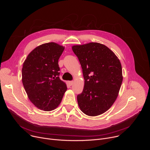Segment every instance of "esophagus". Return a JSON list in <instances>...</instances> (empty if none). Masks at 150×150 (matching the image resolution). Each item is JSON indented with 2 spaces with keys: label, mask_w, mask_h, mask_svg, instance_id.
Listing matches in <instances>:
<instances>
[{
  "label": "esophagus",
  "mask_w": 150,
  "mask_h": 150,
  "mask_svg": "<svg viewBox=\"0 0 150 150\" xmlns=\"http://www.w3.org/2000/svg\"><path fill=\"white\" fill-rule=\"evenodd\" d=\"M73 83H74V81H69V85H72Z\"/></svg>",
  "instance_id": "34e87169"
}]
</instances>
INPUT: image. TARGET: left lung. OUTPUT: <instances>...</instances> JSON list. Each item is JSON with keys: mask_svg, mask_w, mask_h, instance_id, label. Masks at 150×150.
I'll use <instances>...</instances> for the list:
<instances>
[{"mask_svg": "<svg viewBox=\"0 0 150 150\" xmlns=\"http://www.w3.org/2000/svg\"><path fill=\"white\" fill-rule=\"evenodd\" d=\"M84 78L83 91L78 95L81 110L90 116L108 110L116 101L123 81L120 62L106 46L91 42L72 47Z\"/></svg>", "mask_w": 150, "mask_h": 150, "instance_id": "obj_1", "label": "left lung"}]
</instances>
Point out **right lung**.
Here are the masks:
<instances>
[{
	"instance_id": "1",
	"label": "right lung",
	"mask_w": 150,
	"mask_h": 150,
	"mask_svg": "<svg viewBox=\"0 0 150 150\" xmlns=\"http://www.w3.org/2000/svg\"><path fill=\"white\" fill-rule=\"evenodd\" d=\"M65 47L50 42L41 45L27 56L22 68V81L31 102L41 110L52 111L60 104L67 90L59 79L58 60Z\"/></svg>"
}]
</instances>
